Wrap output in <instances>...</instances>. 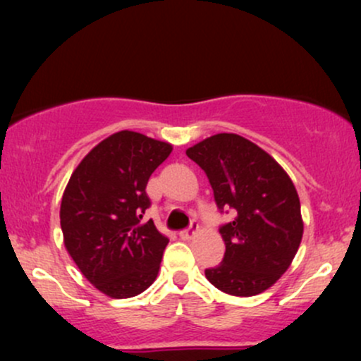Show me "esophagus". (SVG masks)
Returning <instances> with one entry per match:
<instances>
[{"mask_svg":"<svg viewBox=\"0 0 361 361\" xmlns=\"http://www.w3.org/2000/svg\"><path fill=\"white\" fill-rule=\"evenodd\" d=\"M197 229H198V226L197 224H192V226L188 227V229H183V231H180V238L181 239H192L195 234H197Z\"/></svg>","mask_w":361,"mask_h":361,"instance_id":"obj_1","label":"esophagus"}]
</instances>
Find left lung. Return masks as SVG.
Listing matches in <instances>:
<instances>
[{
	"mask_svg": "<svg viewBox=\"0 0 361 361\" xmlns=\"http://www.w3.org/2000/svg\"><path fill=\"white\" fill-rule=\"evenodd\" d=\"M186 156L205 171L219 210L235 219L221 226L224 259L205 270L214 287L235 297L264 292L287 271L304 222L290 176L267 151L238 134L207 137Z\"/></svg>",
	"mask_w": 361,
	"mask_h": 361,
	"instance_id": "8db88e82",
	"label": "left lung"
}]
</instances>
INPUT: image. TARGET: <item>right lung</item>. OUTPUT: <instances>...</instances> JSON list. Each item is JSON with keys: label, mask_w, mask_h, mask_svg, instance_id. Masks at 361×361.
<instances>
[{"label": "right lung", "mask_w": 361, "mask_h": 361, "mask_svg": "<svg viewBox=\"0 0 361 361\" xmlns=\"http://www.w3.org/2000/svg\"><path fill=\"white\" fill-rule=\"evenodd\" d=\"M173 146L132 130L102 140L82 157L61 202L64 246L85 279L111 299H128L151 287L169 243L154 222H142L151 205L149 176Z\"/></svg>", "instance_id": "obj_1"}]
</instances>
